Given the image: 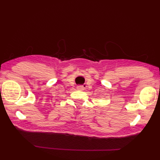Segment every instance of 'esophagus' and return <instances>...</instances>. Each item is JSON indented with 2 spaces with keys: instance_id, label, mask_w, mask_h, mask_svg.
Returning a JSON list of instances; mask_svg holds the SVG:
<instances>
[{
  "instance_id": "34e87169",
  "label": "esophagus",
  "mask_w": 160,
  "mask_h": 160,
  "mask_svg": "<svg viewBox=\"0 0 160 160\" xmlns=\"http://www.w3.org/2000/svg\"><path fill=\"white\" fill-rule=\"evenodd\" d=\"M84 87L82 85H78L77 87V89H78V90H84Z\"/></svg>"
}]
</instances>
